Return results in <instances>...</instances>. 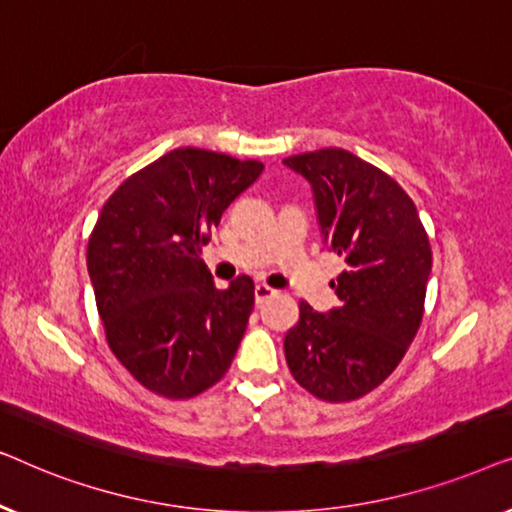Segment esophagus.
Segmentation results:
<instances>
[{
    "label": "esophagus",
    "instance_id": "esophagus-1",
    "mask_svg": "<svg viewBox=\"0 0 512 512\" xmlns=\"http://www.w3.org/2000/svg\"><path fill=\"white\" fill-rule=\"evenodd\" d=\"M275 289H270L268 284H256V289H254V296H256V305H263V303H268V300L275 296Z\"/></svg>",
    "mask_w": 512,
    "mask_h": 512
}]
</instances>
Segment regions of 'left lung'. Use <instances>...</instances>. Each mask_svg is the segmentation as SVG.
<instances>
[{
  "instance_id": "obj_1",
  "label": "left lung",
  "mask_w": 512,
  "mask_h": 512,
  "mask_svg": "<svg viewBox=\"0 0 512 512\" xmlns=\"http://www.w3.org/2000/svg\"><path fill=\"white\" fill-rule=\"evenodd\" d=\"M312 184L326 247L345 261L331 282L340 305L328 314L300 300L284 338L300 387L328 403L366 396L387 380L415 340L431 272L429 235L408 193L345 149L284 158Z\"/></svg>"
}]
</instances>
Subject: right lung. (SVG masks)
Here are the masks:
<instances>
[{"mask_svg":"<svg viewBox=\"0 0 512 512\" xmlns=\"http://www.w3.org/2000/svg\"><path fill=\"white\" fill-rule=\"evenodd\" d=\"M263 163L174 149L130 174L88 240V275L107 345L153 394L186 401L228 373L254 310L242 275L216 289L202 247Z\"/></svg>","mask_w":512,"mask_h":512,"instance_id":"add662e5","label":"right lung"}]
</instances>
